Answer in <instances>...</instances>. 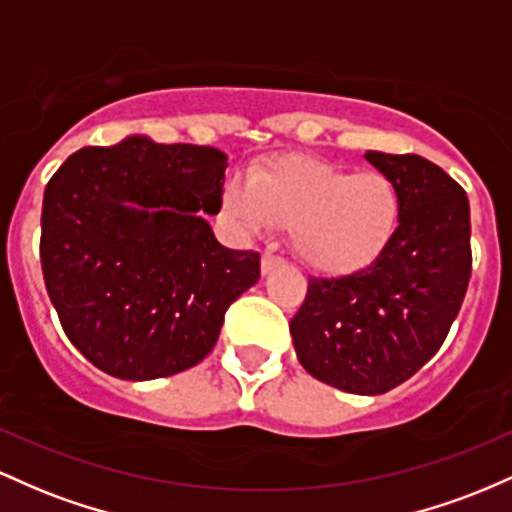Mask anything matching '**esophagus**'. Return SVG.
Listing matches in <instances>:
<instances>
[{
    "instance_id": "obj_1",
    "label": "esophagus",
    "mask_w": 512,
    "mask_h": 512,
    "mask_svg": "<svg viewBox=\"0 0 512 512\" xmlns=\"http://www.w3.org/2000/svg\"><path fill=\"white\" fill-rule=\"evenodd\" d=\"M283 258L280 256H273V254H263V258H261V273L263 275H268V273H273L275 268H280L283 266Z\"/></svg>"
}]
</instances>
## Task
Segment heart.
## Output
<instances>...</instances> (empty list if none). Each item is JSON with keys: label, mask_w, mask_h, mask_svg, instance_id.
I'll use <instances>...</instances> for the list:
<instances>
[{"label": "heart", "mask_w": 512, "mask_h": 512, "mask_svg": "<svg viewBox=\"0 0 512 512\" xmlns=\"http://www.w3.org/2000/svg\"><path fill=\"white\" fill-rule=\"evenodd\" d=\"M222 208L246 232L292 229V251L321 275L363 271L392 244L401 195L382 171H355L304 154H283L229 181Z\"/></svg>", "instance_id": "b5f03b06"}]
</instances>
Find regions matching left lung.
Listing matches in <instances>:
<instances>
[{
    "mask_svg": "<svg viewBox=\"0 0 512 512\" xmlns=\"http://www.w3.org/2000/svg\"><path fill=\"white\" fill-rule=\"evenodd\" d=\"M396 183L401 220L370 266L309 278L290 321L297 360L350 394H384L438 353L472 275V222L464 188L418 154L367 152Z\"/></svg>",
    "mask_w": 512,
    "mask_h": 512,
    "instance_id": "obj_1",
    "label": "left lung"
}]
</instances>
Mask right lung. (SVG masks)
<instances>
[{"label":"right lung","instance_id":"1","mask_svg":"<svg viewBox=\"0 0 512 512\" xmlns=\"http://www.w3.org/2000/svg\"><path fill=\"white\" fill-rule=\"evenodd\" d=\"M227 154L130 135L84 147L43 195L40 266L62 329L108 375L157 380L215 348L225 312L261 278L203 212L222 205Z\"/></svg>","mask_w":512,"mask_h":512}]
</instances>
